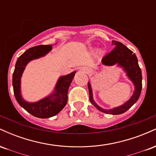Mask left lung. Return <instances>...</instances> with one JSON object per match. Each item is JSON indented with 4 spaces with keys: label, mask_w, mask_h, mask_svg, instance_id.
Returning <instances> with one entry per match:
<instances>
[{
    "label": "left lung",
    "mask_w": 156,
    "mask_h": 156,
    "mask_svg": "<svg viewBox=\"0 0 156 156\" xmlns=\"http://www.w3.org/2000/svg\"><path fill=\"white\" fill-rule=\"evenodd\" d=\"M112 45L114 46V48L110 53L103 57L102 59V63L105 66H113L117 64L121 67H123V69L126 72L127 76L133 82L135 87V90H134L133 95L130 98L129 101L120 106L106 110V109L101 108L94 101L92 98V87L89 82L88 83V88L89 101L96 108L105 114L117 115V114L125 113L138 101L140 96L141 88H142V76H141V69L138 64L137 57L135 53H133V51L128 49L122 43L117 41H112Z\"/></svg>",
    "instance_id": "1"
}]
</instances>
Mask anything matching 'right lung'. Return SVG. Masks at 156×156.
Wrapping results in <instances>:
<instances>
[{
    "label": "right lung",
    "mask_w": 156,
    "mask_h": 156,
    "mask_svg": "<svg viewBox=\"0 0 156 156\" xmlns=\"http://www.w3.org/2000/svg\"><path fill=\"white\" fill-rule=\"evenodd\" d=\"M52 50V45H38L28 49L17 60L12 76L14 94L17 103L25 110L38 118H49L59 113L67 102L68 89L75 76V72L61 76L57 81L53 94L35 103H28L22 98L20 78L25 67L30 61L44 56Z\"/></svg>",
    "instance_id": "obj_1"
}]
</instances>
